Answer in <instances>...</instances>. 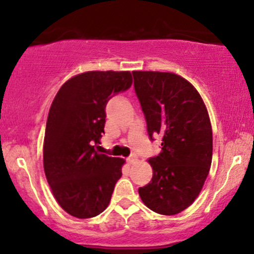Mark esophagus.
<instances>
[{
	"label": "esophagus",
	"mask_w": 254,
	"mask_h": 254,
	"mask_svg": "<svg viewBox=\"0 0 254 254\" xmlns=\"http://www.w3.org/2000/svg\"><path fill=\"white\" fill-rule=\"evenodd\" d=\"M136 161H137V157H136L135 154H131V156L127 158V162L129 163V164H132V163H135Z\"/></svg>",
	"instance_id": "34e87169"
}]
</instances>
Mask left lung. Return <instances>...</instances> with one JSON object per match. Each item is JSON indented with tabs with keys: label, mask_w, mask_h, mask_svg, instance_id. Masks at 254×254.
I'll return each instance as SVG.
<instances>
[{
	"label": "left lung",
	"mask_w": 254,
	"mask_h": 254,
	"mask_svg": "<svg viewBox=\"0 0 254 254\" xmlns=\"http://www.w3.org/2000/svg\"><path fill=\"white\" fill-rule=\"evenodd\" d=\"M149 138L162 137V152L148 159L153 176L138 189L151 210L174 215L193 203L210 169L213 134L203 100L180 75L132 71Z\"/></svg>",
	"instance_id": "obj_1"
}]
</instances>
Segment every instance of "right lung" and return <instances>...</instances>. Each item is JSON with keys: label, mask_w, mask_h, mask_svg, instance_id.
I'll list each match as a JSON object with an SVG mask.
<instances>
[{"label": "right lung", "mask_w": 254, "mask_h": 254, "mask_svg": "<svg viewBox=\"0 0 254 254\" xmlns=\"http://www.w3.org/2000/svg\"><path fill=\"white\" fill-rule=\"evenodd\" d=\"M132 84L130 71H86L64 82L51 105L44 169L53 196L70 215L92 218L108 207L124 159L98 153L106 106Z\"/></svg>", "instance_id": "right-lung-1"}]
</instances>
